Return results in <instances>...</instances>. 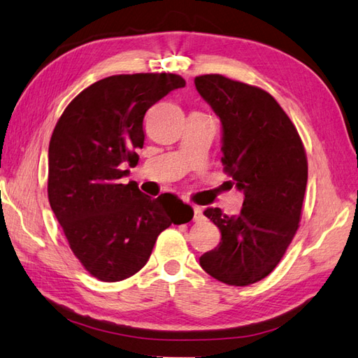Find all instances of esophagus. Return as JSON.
<instances>
[{"instance_id": "esophagus-1", "label": "esophagus", "mask_w": 358, "mask_h": 358, "mask_svg": "<svg viewBox=\"0 0 358 358\" xmlns=\"http://www.w3.org/2000/svg\"><path fill=\"white\" fill-rule=\"evenodd\" d=\"M192 220L195 222H199V221L204 220V215H203V212H201V209H199V207H195V209H194V218Z\"/></svg>"}]
</instances>
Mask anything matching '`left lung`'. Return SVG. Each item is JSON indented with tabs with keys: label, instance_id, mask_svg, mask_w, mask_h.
I'll list each match as a JSON object with an SVG mask.
<instances>
[{
	"label": "left lung",
	"instance_id": "8db88e82",
	"mask_svg": "<svg viewBox=\"0 0 358 358\" xmlns=\"http://www.w3.org/2000/svg\"><path fill=\"white\" fill-rule=\"evenodd\" d=\"M221 122V162L229 182L244 194L238 215L207 207L221 243L199 257L206 273L244 287L274 270L301 220L308 164L293 122L267 91L221 76L195 78Z\"/></svg>",
	"mask_w": 358,
	"mask_h": 358
}]
</instances>
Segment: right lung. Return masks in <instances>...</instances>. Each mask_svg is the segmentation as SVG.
<instances>
[{
	"instance_id": "obj_1",
	"label": "right lung",
	"mask_w": 358,
	"mask_h": 358,
	"mask_svg": "<svg viewBox=\"0 0 358 358\" xmlns=\"http://www.w3.org/2000/svg\"><path fill=\"white\" fill-rule=\"evenodd\" d=\"M185 85L168 73L105 78L74 97L56 123L48 146V201L74 256L103 282L136 274L164 229L194 217L177 196L151 198L136 181L120 182L128 173L122 166L136 163L143 148L146 111Z\"/></svg>"
}]
</instances>
